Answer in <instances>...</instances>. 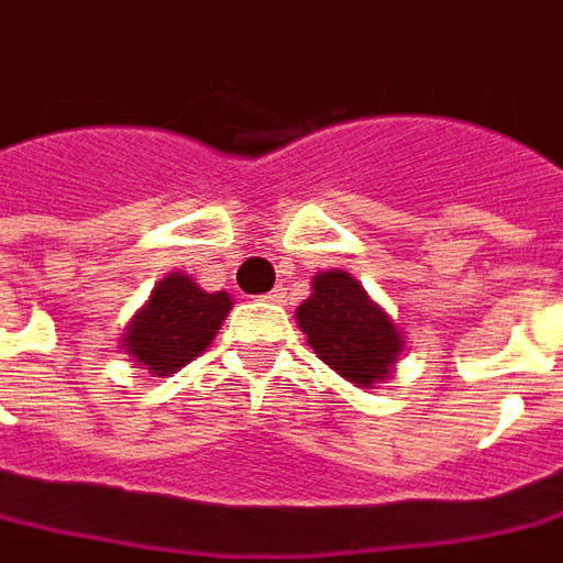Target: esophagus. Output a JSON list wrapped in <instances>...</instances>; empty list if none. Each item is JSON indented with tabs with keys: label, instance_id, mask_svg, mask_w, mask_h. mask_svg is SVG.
I'll return each mask as SVG.
<instances>
[{
	"label": "esophagus",
	"instance_id": "1",
	"mask_svg": "<svg viewBox=\"0 0 563 563\" xmlns=\"http://www.w3.org/2000/svg\"><path fill=\"white\" fill-rule=\"evenodd\" d=\"M282 297H285V290H282V288H275V290H269V294H266V300H273V303H282Z\"/></svg>",
	"mask_w": 563,
	"mask_h": 563
}]
</instances>
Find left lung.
Listing matches in <instances>:
<instances>
[{
	"mask_svg": "<svg viewBox=\"0 0 563 563\" xmlns=\"http://www.w3.org/2000/svg\"><path fill=\"white\" fill-rule=\"evenodd\" d=\"M297 324L321 362L362 389L389 377L401 355L393 319L343 269L312 278V297L297 309Z\"/></svg>",
	"mask_w": 563,
	"mask_h": 563,
	"instance_id": "left-lung-1",
	"label": "left lung"
}]
</instances>
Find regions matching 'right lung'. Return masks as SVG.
<instances>
[{"label":"right lung","instance_id":"obj_1","mask_svg":"<svg viewBox=\"0 0 563 563\" xmlns=\"http://www.w3.org/2000/svg\"><path fill=\"white\" fill-rule=\"evenodd\" d=\"M230 309L227 290L208 294L189 275L170 273L131 319L122 346L131 362L146 364L150 374L170 377L208 349Z\"/></svg>","mask_w":563,"mask_h":563}]
</instances>
